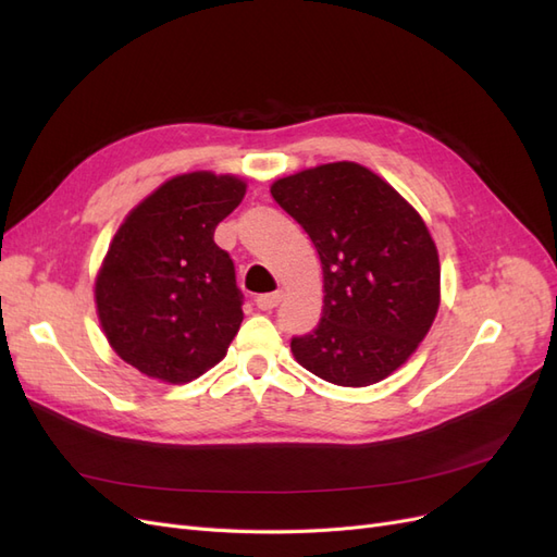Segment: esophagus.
<instances>
[{
	"label": "esophagus",
	"instance_id": "esophagus-1",
	"mask_svg": "<svg viewBox=\"0 0 557 557\" xmlns=\"http://www.w3.org/2000/svg\"><path fill=\"white\" fill-rule=\"evenodd\" d=\"M281 293L276 290V293H267V295H258L256 297V307L260 309V311H272V309H276L278 307V301H281Z\"/></svg>",
	"mask_w": 557,
	"mask_h": 557
}]
</instances>
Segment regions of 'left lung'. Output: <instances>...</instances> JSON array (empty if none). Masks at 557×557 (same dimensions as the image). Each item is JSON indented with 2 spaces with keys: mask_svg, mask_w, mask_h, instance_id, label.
I'll list each match as a JSON object with an SVG mask.
<instances>
[{
  "mask_svg": "<svg viewBox=\"0 0 557 557\" xmlns=\"http://www.w3.org/2000/svg\"><path fill=\"white\" fill-rule=\"evenodd\" d=\"M323 264V313L293 336L297 362L336 385H372L423 342L440 309V256L413 207L356 162L320 164L272 185Z\"/></svg>",
  "mask_w": 557,
  "mask_h": 557,
  "instance_id": "8db88e82",
  "label": "left lung"
}]
</instances>
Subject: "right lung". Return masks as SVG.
Here are the masks:
<instances>
[{"label": "right lung", "instance_id": "obj_1", "mask_svg": "<svg viewBox=\"0 0 557 557\" xmlns=\"http://www.w3.org/2000/svg\"><path fill=\"white\" fill-rule=\"evenodd\" d=\"M244 195L234 176L183 174L115 232L95 285L97 313L113 350L141 374L188 383L225 358L244 295L213 232Z\"/></svg>", "mask_w": 557, "mask_h": 557}]
</instances>
